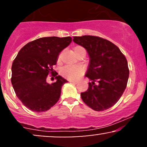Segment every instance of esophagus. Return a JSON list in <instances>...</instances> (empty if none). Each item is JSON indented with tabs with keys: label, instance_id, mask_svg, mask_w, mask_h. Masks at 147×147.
<instances>
[{
	"label": "esophagus",
	"instance_id": "esophagus-1",
	"mask_svg": "<svg viewBox=\"0 0 147 147\" xmlns=\"http://www.w3.org/2000/svg\"><path fill=\"white\" fill-rule=\"evenodd\" d=\"M70 83H72V84H78V82H72V81H71V82H70Z\"/></svg>",
	"mask_w": 147,
	"mask_h": 147
}]
</instances>
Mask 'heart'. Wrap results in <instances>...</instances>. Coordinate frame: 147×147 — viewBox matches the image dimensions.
<instances>
[{"mask_svg":"<svg viewBox=\"0 0 147 147\" xmlns=\"http://www.w3.org/2000/svg\"><path fill=\"white\" fill-rule=\"evenodd\" d=\"M80 50H84V48L82 46H76L74 48V52ZM59 59L60 56H59L58 60ZM61 72L65 78L70 80H77L84 74V69L80 65H66L62 68Z\"/></svg>","mask_w":147,"mask_h":147,"instance_id":"heart-1","label":"heart"}]
</instances>
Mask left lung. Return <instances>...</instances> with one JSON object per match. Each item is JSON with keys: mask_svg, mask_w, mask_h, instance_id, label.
Segmentation results:
<instances>
[{"mask_svg": "<svg viewBox=\"0 0 147 147\" xmlns=\"http://www.w3.org/2000/svg\"><path fill=\"white\" fill-rule=\"evenodd\" d=\"M73 38V41L84 47L90 57L85 76L92 82L88 90L81 93L82 100L96 111L112 107L127 85L129 70L125 56L112 42L101 37L85 35Z\"/></svg>", "mask_w": 147, "mask_h": 147, "instance_id": "obj_1", "label": "left lung"}]
</instances>
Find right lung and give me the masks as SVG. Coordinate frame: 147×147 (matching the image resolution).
<instances>
[{"label":"right lung","mask_w":147,"mask_h":147,"mask_svg":"<svg viewBox=\"0 0 147 147\" xmlns=\"http://www.w3.org/2000/svg\"><path fill=\"white\" fill-rule=\"evenodd\" d=\"M70 36L43 37L27 43L18 52L11 66V82L16 96L30 110L36 113L48 111L60 98L66 79L55 75L56 82H47L53 75L59 53L70 45Z\"/></svg>","instance_id":"obj_1"}]
</instances>
